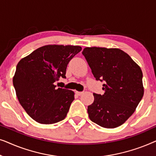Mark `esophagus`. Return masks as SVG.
<instances>
[{
    "label": "esophagus",
    "mask_w": 156,
    "mask_h": 156,
    "mask_svg": "<svg viewBox=\"0 0 156 156\" xmlns=\"http://www.w3.org/2000/svg\"><path fill=\"white\" fill-rule=\"evenodd\" d=\"M76 94H77L78 96H81V95L83 94L82 91H76Z\"/></svg>",
    "instance_id": "34e87169"
}]
</instances>
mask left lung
<instances>
[{
    "label": "left lung",
    "mask_w": 156,
    "mask_h": 156,
    "mask_svg": "<svg viewBox=\"0 0 156 156\" xmlns=\"http://www.w3.org/2000/svg\"><path fill=\"white\" fill-rule=\"evenodd\" d=\"M82 54L96 80L104 82V94H93L94 100L87 108L89 119L106 129L122 125L144 96L141 69L118 48H85Z\"/></svg>",
    "instance_id": "1"
}]
</instances>
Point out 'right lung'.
I'll return each mask as SVG.
<instances>
[{
	"instance_id": "1",
	"label": "right lung",
	"mask_w": 156,
	"mask_h": 156,
	"mask_svg": "<svg viewBox=\"0 0 156 156\" xmlns=\"http://www.w3.org/2000/svg\"><path fill=\"white\" fill-rule=\"evenodd\" d=\"M80 46L48 44L33 51L18 63L12 80L18 101L27 114L42 124L63 120L74 99V91L56 89L54 83L66 78L68 63Z\"/></svg>"
}]
</instances>
